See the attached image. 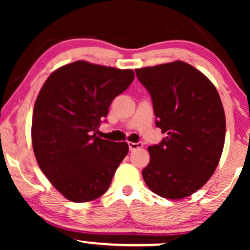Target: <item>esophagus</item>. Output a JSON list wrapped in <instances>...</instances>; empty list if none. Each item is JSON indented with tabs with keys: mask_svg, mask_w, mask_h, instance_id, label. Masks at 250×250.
I'll list each match as a JSON object with an SVG mask.
<instances>
[{
	"mask_svg": "<svg viewBox=\"0 0 250 250\" xmlns=\"http://www.w3.org/2000/svg\"><path fill=\"white\" fill-rule=\"evenodd\" d=\"M142 146H143L142 142H136V143L128 142V148H129V150H131V151H133V150H135V149L142 148Z\"/></svg>",
	"mask_w": 250,
	"mask_h": 250,
	"instance_id": "esophagus-1",
	"label": "esophagus"
}]
</instances>
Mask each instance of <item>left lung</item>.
Returning a JSON list of instances; mask_svg holds the SVG:
<instances>
[{"label": "left lung", "instance_id": "8db88e82", "mask_svg": "<svg viewBox=\"0 0 250 250\" xmlns=\"http://www.w3.org/2000/svg\"><path fill=\"white\" fill-rule=\"evenodd\" d=\"M152 100L156 126L166 138L149 146L142 170L150 190L181 199L199 190L216 169L225 140L223 104L213 83L183 61L135 69Z\"/></svg>", "mask_w": 250, "mask_h": 250}]
</instances>
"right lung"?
<instances>
[{"label": "right lung", "mask_w": 250, "mask_h": 250, "mask_svg": "<svg viewBox=\"0 0 250 250\" xmlns=\"http://www.w3.org/2000/svg\"><path fill=\"white\" fill-rule=\"evenodd\" d=\"M134 80L132 69L78 60L53 71L37 95L33 149L52 186L74 203L101 197L128 152L126 142L97 135L112 100Z\"/></svg>", "instance_id": "add662e5"}]
</instances>
